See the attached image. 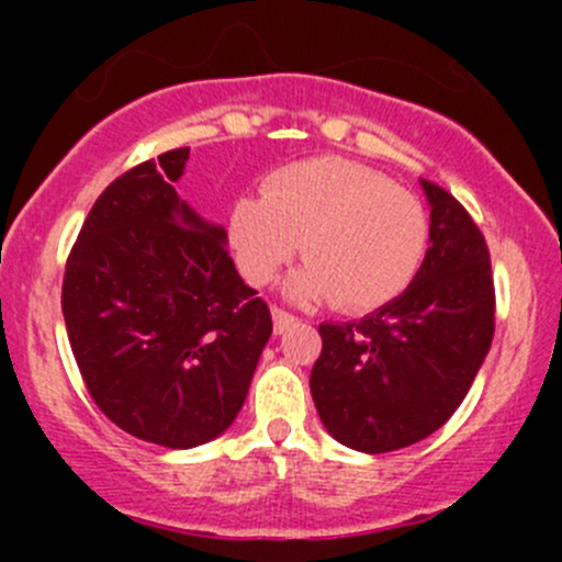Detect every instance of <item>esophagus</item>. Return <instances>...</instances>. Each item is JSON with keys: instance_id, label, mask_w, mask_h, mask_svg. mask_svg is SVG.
<instances>
[{"instance_id": "34e87169", "label": "esophagus", "mask_w": 562, "mask_h": 562, "mask_svg": "<svg viewBox=\"0 0 562 562\" xmlns=\"http://www.w3.org/2000/svg\"><path fill=\"white\" fill-rule=\"evenodd\" d=\"M271 321H274V334H282V331H288V326H293V323H296V317H293L291 313H285V310L274 307L271 310Z\"/></svg>"}]
</instances>
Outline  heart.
Wrapping results in <instances>:
<instances>
[{"mask_svg":"<svg viewBox=\"0 0 562 562\" xmlns=\"http://www.w3.org/2000/svg\"><path fill=\"white\" fill-rule=\"evenodd\" d=\"M429 241L422 201L389 176L342 157H313L263 179L228 217V245L249 285H266L299 249L307 263L285 282L299 304L337 299L348 313L394 302L416 280Z\"/></svg>","mask_w":562,"mask_h":562,"instance_id":"heart-1","label":"heart"}]
</instances>
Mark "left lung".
I'll use <instances>...</instances> for the list:
<instances>
[{"label": "left lung", "instance_id": "obj_1", "mask_svg": "<svg viewBox=\"0 0 562 562\" xmlns=\"http://www.w3.org/2000/svg\"><path fill=\"white\" fill-rule=\"evenodd\" d=\"M429 249L402 296L350 323H321L310 391L342 446L386 454L443 427L495 334L490 249L454 195L422 179Z\"/></svg>", "mask_w": 562, "mask_h": 562}]
</instances>
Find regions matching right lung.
I'll return each instance as SVG.
<instances>
[{
    "instance_id": "obj_1",
    "label": "right lung",
    "mask_w": 562,
    "mask_h": 562,
    "mask_svg": "<svg viewBox=\"0 0 562 562\" xmlns=\"http://www.w3.org/2000/svg\"><path fill=\"white\" fill-rule=\"evenodd\" d=\"M187 160L190 149L166 151L108 184L61 285L92 400L119 429L166 449H195L236 422L271 337L225 228L176 192Z\"/></svg>"
}]
</instances>
